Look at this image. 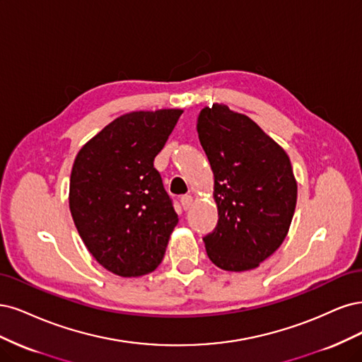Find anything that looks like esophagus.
I'll return each instance as SVG.
<instances>
[{
	"label": "esophagus",
	"instance_id": "34e87169",
	"mask_svg": "<svg viewBox=\"0 0 362 362\" xmlns=\"http://www.w3.org/2000/svg\"><path fill=\"white\" fill-rule=\"evenodd\" d=\"M180 204H182V207L185 209V211H188V209L192 204V197L191 195H182L180 197Z\"/></svg>",
	"mask_w": 362,
	"mask_h": 362
}]
</instances>
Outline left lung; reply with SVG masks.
<instances>
[{
    "instance_id": "left-lung-1",
    "label": "left lung",
    "mask_w": 362,
    "mask_h": 362,
    "mask_svg": "<svg viewBox=\"0 0 362 362\" xmlns=\"http://www.w3.org/2000/svg\"><path fill=\"white\" fill-rule=\"evenodd\" d=\"M197 132L214 171L218 224L203 238L224 271L257 267L287 236L298 185L283 147L257 123L226 105L203 108Z\"/></svg>"
}]
</instances>
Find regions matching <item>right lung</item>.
Instances as JSON below:
<instances>
[{
    "label": "right lung",
    "instance_id": "obj_1",
    "mask_svg": "<svg viewBox=\"0 0 362 362\" xmlns=\"http://www.w3.org/2000/svg\"><path fill=\"white\" fill-rule=\"evenodd\" d=\"M182 112L124 114L75 158L69 188L74 223L96 262L119 276L153 272L179 223L153 160Z\"/></svg>",
    "mask_w": 362,
    "mask_h": 362
}]
</instances>
